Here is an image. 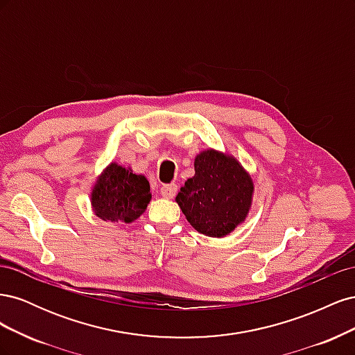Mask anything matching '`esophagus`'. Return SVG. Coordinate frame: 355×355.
<instances>
[{
    "mask_svg": "<svg viewBox=\"0 0 355 355\" xmlns=\"http://www.w3.org/2000/svg\"><path fill=\"white\" fill-rule=\"evenodd\" d=\"M176 192H178V187H176L175 184H170V185H163V187H161V196H163V197H164V198H167V200L173 198V197L176 196Z\"/></svg>",
    "mask_w": 355,
    "mask_h": 355,
    "instance_id": "obj_1",
    "label": "esophagus"
}]
</instances>
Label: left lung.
<instances>
[{
    "mask_svg": "<svg viewBox=\"0 0 355 355\" xmlns=\"http://www.w3.org/2000/svg\"><path fill=\"white\" fill-rule=\"evenodd\" d=\"M194 170L175 200L196 231L213 239L227 237L249 216L252 176L234 155L214 148L196 155Z\"/></svg>",
    "mask_w": 355,
    "mask_h": 355,
    "instance_id": "left-lung-1",
    "label": "left lung"
}]
</instances>
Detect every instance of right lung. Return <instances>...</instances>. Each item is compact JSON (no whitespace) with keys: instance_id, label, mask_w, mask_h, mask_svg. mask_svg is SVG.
<instances>
[{"instance_id":"obj_1","label":"right lung","mask_w":355,"mask_h":355,"mask_svg":"<svg viewBox=\"0 0 355 355\" xmlns=\"http://www.w3.org/2000/svg\"><path fill=\"white\" fill-rule=\"evenodd\" d=\"M151 198L148 179L115 161L102 170L90 192L93 213L105 222H135Z\"/></svg>"}]
</instances>
